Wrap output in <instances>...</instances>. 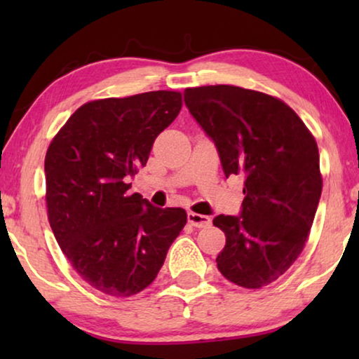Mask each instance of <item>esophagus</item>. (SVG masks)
<instances>
[{
	"label": "esophagus",
	"mask_w": 359,
	"mask_h": 359,
	"mask_svg": "<svg viewBox=\"0 0 359 359\" xmlns=\"http://www.w3.org/2000/svg\"><path fill=\"white\" fill-rule=\"evenodd\" d=\"M188 222L193 225V227H198V229H203V227H208L210 225V217L208 215H203V214H196V212H188Z\"/></svg>",
	"instance_id": "34e87169"
}]
</instances>
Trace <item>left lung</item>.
Segmentation results:
<instances>
[{"label": "left lung", "mask_w": 359, "mask_h": 359, "mask_svg": "<svg viewBox=\"0 0 359 359\" xmlns=\"http://www.w3.org/2000/svg\"><path fill=\"white\" fill-rule=\"evenodd\" d=\"M184 104L217 149L225 176H243L242 210L220 214L219 271L259 289L301 255L322 194L317 142L278 97L230 85L186 88Z\"/></svg>", "instance_id": "8db88e82"}]
</instances>
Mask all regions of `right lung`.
<instances>
[{
	"instance_id": "1",
	"label": "right lung",
	"mask_w": 359,
	"mask_h": 359,
	"mask_svg": "<svg viewBox=\"0 0 359 359\" xmlns=\"http://www.w3.org/2000/svg\"><path fill=\"white\" fill-rule=\"evenodd\" d=\"M181 93L83 104L46 155L48 222L73 269L102 294L129 297L156 278L188 215L130 194L151 145L180 114Z\"/></svg>"
}]
</instances>
